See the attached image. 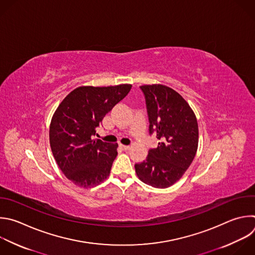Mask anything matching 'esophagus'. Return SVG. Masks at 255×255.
I'll list each match as a JSON object with an SVG mask.
<instances>
[{
  "label": "esophagus",
  "mask_w": 255,
  "mask_h": 255,
  "mask_svg": "<svg viewBox=\"0 0 255 255\" xmlns=\"http://www.w3.org/2000/svg\"><path fill=\"white\" fill-rule=\"evenodd\" d=\"M119 147L122 149V150H128L130 148V146H127V145H123V144H119Z\"/></svg>",
  "instance_id": "esophagus-1"
}]
</instances>
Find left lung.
<instances>
[{
  "label": "left lung",
  "mask_w": 255,
  "mask_h": 255,
  "mask_svg": "<svg viewBox=\"0 0 255 255\" xmlns=\"http://www.w3.org/2000/svg\"><path fill=\"white\" fill-rule=\"evenodd\" d=\"M150 134L161 140L145 161L135 164L138 178L155 188L176 183L192 163L198 148L196 116L186 100L162 84L143 85Z\"/></svg>",
  "instance_id": "left-lung-1"
}]
</instances>
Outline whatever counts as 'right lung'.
<instances>
[{"label":"right lung","instance_id":"1","mask_svg":"<svg viewBox=\"0 0 255 255\" xmlns=\"http://www.w3.org/2000/svg\"><path fill=\"white\" fill-rule=\"evenodd\" d=\"M131 87V84L78 87L53 114L49 131L51 150L64 175L75 185L91 188L109 177L118 144L93 136L104 116Z\"/></svg>","mask_w":255,"mask_h":255}]
</instances>
